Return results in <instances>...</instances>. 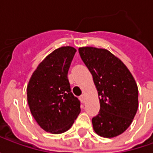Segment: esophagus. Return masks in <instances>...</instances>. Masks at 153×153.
Wrapping results in <instances>:
<instances>
[{"label":"esophagus","mask_w":153,"mask_h":153,"mask_svg":"<svg viewBox=\"0 0 153 153\" xmlns=\"http://www.w3.org/2000/svg\"><path fill=\"white\" fill-rule=\"evenodd\" d=\"M79 100L81 101V102H84V96L83 95H82V96L79 97Z\"/></svg>","instance_id":"1"}]
</instances>
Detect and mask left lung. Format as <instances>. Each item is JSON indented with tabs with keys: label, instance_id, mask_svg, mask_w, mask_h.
I'll use <instances>...</instances> for the list:
<instances>
[{
	"label": "left lung",
	"instance_id": "left-lung-1",
	"mask_svg": "<svg viewBox=\"0 0 153 153\" xmlns=\"http://www.w3.org/2000/svg\"><path fill=\"white\" fill-rule=\"evenodd\" d=\"M80 57L92 74L100 101L93 129L104 138L121 134L131 125L138 107L137 83L128 68L109 51L79 47Z\"/></svg>",
	"mask_w": 153,
	"mask_h": 153
}]
</instances>
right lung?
Masks as SVG:
<instances>
[{"label":"right lung","mask_w":153,"mask_h":153,"mask_svg":"<svg viewBox=\"0 0 153 153\" xmlns=\"http://www.w3.org/2000/svg\"><path fill=\"white\" fill-rule=\"evenodd\" d=\"M75 52L72 47L56 49L38 65L27 87L32 115L41 128L51 134L67 131L81 111L67 77Z\"/></svg>","instance_id":"right-lung-1"}]
</instances>
